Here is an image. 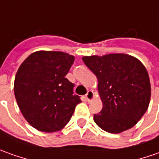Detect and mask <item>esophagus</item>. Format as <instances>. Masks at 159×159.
Masks as SVG:
<instances>
[{"instance_id":"1","label":"esophagus","mask_w":159,"mask_h":159,"mask_svg":"<svg viewBox=\"0 0 159 159\" xmlns=\"http://www.w3.org/2000/svg\"><path fill=\"white\" fill-rule=\"evenodd\" d=\"M94 97H95L94 93H93V91H92V90H89V91L87 92V94H86V99H87V102H91V101H93V100L94 99Z\"/></svg>"}]
</instances>
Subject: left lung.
I'll return each mask as SVG.
<instances>
[{
  "label": "left lung",
  "mask_w": 159,
  "mask_h": 159,
  "mask_svg": "<svg viewBox=\"0 0 159 159\" xmlns=\"http://www.w3.org/2000/svg\"><path fill=\"white\" fill-rule=\"evenodd\" d=\"M82 60L98 80L102 109L93 115L95 123L112 134L135 126L151 101V82L143 63L124 53L84 56Z\"/></svg>",
  "instance_id": "left-lung-1"
}]
</instances>
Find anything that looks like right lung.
<instances>
[{
	"mask_svg": "<svg viewBox=\"0 0 159 159\" xmlns=\"http://www.w3.org/2000/svg\"><path fill=\"white\" fill-rule=\"evenodd\" d=\"M74 56L63 52L37 51L18 68L14 93L22 116L42 132L61 130L81 101L66 78Z\"/></svg>",
	"mask_w": 159,
	"mask_h": 159,
	"instance_id": "1",
	"label": "right lung"
}]
</instances>
